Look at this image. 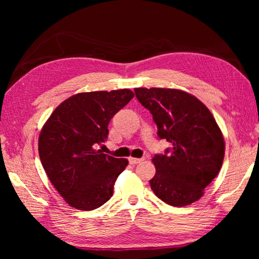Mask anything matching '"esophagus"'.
I'll use <instances>...</instances> for the list:
<instances>
[{"label":"esophagus","mask_w":259,"mask_h":259,"mask_svg":"<svg viewBox=\"0 0 259 259\" xmlns=\"http://www.w3.org/2000/svg\"><path fill=\"white\" fill-rule=\"evenodd\" d=\"M143 161H144V159H136V157H129V162L131 164H138Z\"/></svg>","instance_id":"obj_1"}]
</instances>
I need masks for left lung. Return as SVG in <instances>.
<instances>
[{
  "label": "left lung",
  "instance_id": "1",
  "mask_svg": "<svg viewBox=\"0 0 259 259\" xmlns=\"http://www.w3.org/2000/svg\"><path fill=\"white\" fill-rule=\"evenodd\" d=\"M135 94L152 114L159 138L171 144L164 154L153 157L156 174L151 188L174 207L195 202L224 160L225 143L216 120L204 104L185 91L136 88Z\"/></svg>",
  "mask_w": 259,
  "mask_h": 259
}]
</instances>
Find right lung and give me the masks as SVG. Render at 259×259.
<instances>
[{"instance_id": "1", "label": "right lung", "mask_w": 259, "mask_h": 259, "mask_svg": "<svg viewBox=\"0 0 259 259\" xmlns=\"http://www.w3.org/2000/svg\"><path fill=\"white\" fill-rule=\"evenodd\" d=\"M134 93L129 89L74 95L57 107L38 137V154L52 185L73 208L94 210L111 199L128 165L96 147L108 137V123Z\"/></svg>"}]
</instances>
